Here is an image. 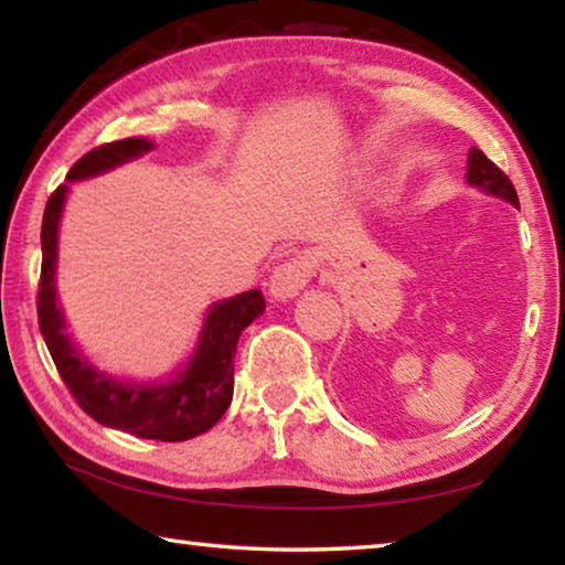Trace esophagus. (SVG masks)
Here are the masks:
<instances>
[{
    "label": "esophagus",
    "mask_w": 565,
    "mask_h": 565,
    "mask_svg": "<svg viewBox=\"0 0 565 565\" xmlns=\"http://www.w3.org/2000/svg\"><path fill=\"white\" fill-rule=\"evenodd\" d=\"M318 270V260L312 253H300L290 257V260L280 263L270 275V292L277 300L295 298L305 285L312 280Z\"/></svg>",
    "instance_id": "1"
}]
</instances>
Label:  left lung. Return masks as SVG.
<instances>
[{"instance_id": "1", "label": "left lung", "mask_w": 565, "mask_h": 565, "mask_svg": "<svg viewBox=\"0 0 565 565\" xmlns=\"http://www.w3.org/2000/svg\"><path fill=\"white\" fill-rule=\"evenodd\" d=\"M468 182L476 184V188H483L486 192H491L495 198H503L505 202H511L513 207H518V195L513 182L508 180V174L498 168L495 162L488 160V157L478 150H470V160H468Z\"/></svg>"}]
</instances>
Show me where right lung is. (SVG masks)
Masks as SVG:
<instances>
[{"mask_svg":"<svg viewBox=\"0 0 565 565\" xmlns=\"http://www.w3.org/2000/svg\"><path fill=\"white\" fill-rule=\"evenodd\" d=\"M150 142L140 137L105 142L79 157L72 164L67 180H82L99 174L115 164L150 150ZM67 188L60 184L47 200L42 217V273L36 290V318L44 343L57 365V373L74 401L89 418L132 433L137 438L180 443L210 430L233 401L237 340L255 318L263 316L265 298L260 290H249L217 302L210 310L202 330L195 358L180 377L168 385H129L97 373L85 358H79L64 335L62 310L54 295V263H57V227Z\"/></svg>","mask_w":565,"mask_h":565,"instance_id":"obj_1","label":"right lung"}]
</instances>
